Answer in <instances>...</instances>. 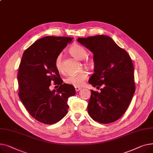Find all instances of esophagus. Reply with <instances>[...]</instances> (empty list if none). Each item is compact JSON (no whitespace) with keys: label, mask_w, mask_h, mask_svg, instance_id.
<instances>
[{"label":"esophagus","mask_w":153,"mask_h":153,"mask_svg":"<svg viewBox=\"0 0 153 153\" xmlns=\"http://www.w3.org/2000/svg\"><path fill=\"white\" fill-rule=\"evenodd\" d=\"M75 91H79L81 90V89H82V88H79V87H78V86H75Z\"/></svg>","instance_id":"34e87169"}]
</instances>
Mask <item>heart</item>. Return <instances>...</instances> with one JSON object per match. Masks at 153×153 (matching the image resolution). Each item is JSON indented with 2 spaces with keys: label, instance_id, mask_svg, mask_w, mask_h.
I'll use <instances>...</instances> for the list:
<instances>
[{
  "label": "heart",
  "instance_id": "heart-1",
  "mask_svg": "<svg viewBox=\"0 0 153 153\" xmlns=\"http://www.w3.org/2000/svg\"><path fill=\"white\" fill-rule=\"evenodd\" d=\"M70 52L75 57L79 60H84L87 57L86 49L80 45H74L70 49ZM55 67L59 72H63L64 67L62 64V54L60 53L57 55L55 60ZM88 74L85 71H82L78 74L71 75L65 79V82L67 84L75 86H80L84 84L85 80L88 78Z\"/></svg>",
  "mask_w": 153,
  "mask_h": 153
}]
</instances>
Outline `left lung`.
Wrapping results in <instances>:
<instances>
[{
	"label": "left lung",
	"mask_w": 153,
	"mask_h": 153,
	"mask_svg": "<svg viewBox=\"0 0 153 153\" xmlns=\"http://www.w3.org/2000/svg\"><path fill=\"white\" fill-rule=\"evenodd\" d=\"M77 41L93 52L94 73L89 83L100 89L91 90L88 112L95 121L109 123L117 120L125 112L135 91L134 68L126 51L109 36L97 35Z\"/></svg>",
	"instance_id": "obj_1"
}]
</instances>
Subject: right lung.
<instances>
[{"instance_id": "1", "label": "right lung", "mask_w": 153, "mask_h": 153, "mask_svg": "<svg viewBox=\"0 0 153 153\" xmlns=\"http://www.w3.org/2000/svg\"><path fill=\"white\" fill-rule=\"evenodd\" d=\"M73 38L46 36L35 41L23 53L18 73L19 96L30 115L45 124L55 123L66 115L68 99L76 93L74 86L63 83L55 60ZM53 80L59 88L51 91Z\"/></svg>"}]
</instances>
